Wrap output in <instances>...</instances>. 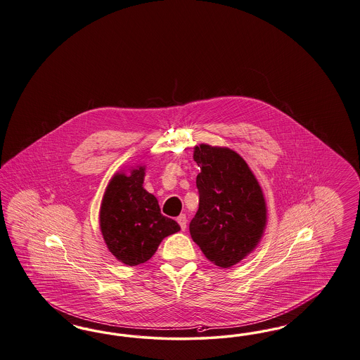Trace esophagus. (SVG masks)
<instances>
[{
    "label": "esophagus",
    "mask_w": 360,
    "mask_h": 360,
    "mask_svg": "<svg viewBox=\"0 0 360 360\" xmlns=\"http://www.w3.org/2000/svg\"><path fill=\"white\" fill-rule=\"evenodd\" d=\"M176 222L179 224V226H181V229L182 231H185L187 226V217L186 214H181V216L176 218Z\"/></svg>",
    "instance_id": "esophagus-1"
}]
</instances>
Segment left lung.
<instances>
[{
  "label": "left lung",
  "instance_id": "1",
  "mask_svg": "<svg viewBox=\"0 0 360 360\" xmlns=\"http://www.w3.org/2000/svg\"><path fill=\"white\" fill-rule=\"evenodd\" d=\"M200 207L190 234L206 259L229 268L255 250L266 226V203L248 163L226 147H194Z\"/></svg>",
  "mask_w": 360,
  "mask_h": 360
}]
</instances>
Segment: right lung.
I'll return each mask as SVG.
<instances>
[{"label":"right lung","instance_id":"obj_1","mask_svg":"<svg viewBox=\"0 0 360 360\" xmlns=\"http://www.w3.org/2000/svg\"><path fill=\"white\" fill-rule=\"evenodd\" d=\"M144 166L116 173L103 195L101 231L108 250L135 266L151 259L162 240L181 231L159 209L158 200L143 188Z\"/></svg>","mask_w":360,"mask_h":360}]
</instances>
